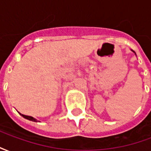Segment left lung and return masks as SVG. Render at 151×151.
Instances as JSON below:
<instances>
[{"instance_id": "1", "label": "left lung", "mask_w": 151, "mask_h": 151, "mask_svg": "<svg viewBox=\"0 0 151 151\" xmlns=\"http://www.w3.org/2000/svg\"><path fill=\"white\" fill-rule=\"evenodd\" d=\"M132 51H133V50H132ZM134 53H135V52H134Z\"/></svg>"}]
</instances>
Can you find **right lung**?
<instances>
[{
    "label": "right lung",
    "instance_id": "1",
    "mask_svg": "<svg viewBox=\"0 0 151 151\" xmlns=\"http://www.w3.org/2000/svg\"><path fill=\"white\" fill-rule=\"evenodd\" d=\"M20 115H21L22 116L24 117L25 119H27V120H31V121H35V122H37V120H36V119H35L34 117L32 116H26V115H22V114L19 113Z\"/></svg>",
    "mask_w": 151,
    "mask_h": 151
}]
</instances>
